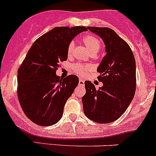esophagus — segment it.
Wrapping results in <instances>:
<instances>
[{"label": "esophagus", "mask_w": 156, "mask_h": 156, "mask_svg": "<svg viewBox=\"0 0 156 156\" xmlns=\"http://www.w3.org/2000/svg\"><path fill=\"white\" fill-rule=\"evenodd\" d=\"M79 85L80 86H83L84 85V80H79Z\"/></svg>", "instance_id": "esophagus-1"}]
</instances>
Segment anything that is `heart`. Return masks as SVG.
I'll list each match as a JSON object with an SVG mask.
<instances>
[{
    "label": "heart",
    "mask_w": 156,
    "mask_h": 156,
    "mask_svg": "<svg viewBox=\"0 0 156 156\" xmlns=\"http://www.w3.org/2000/svg\"><path fill=\"white\" fill-rule=\"evenodd\" d=\"M83 43L85 45L89 52L93 55L98 53L101 47V42L98 38L92 35H85L82 38ZM74 49V42H70L67 46V55L70 56L73 52ZM90 69V67L87 65L76 63L73 66V70L75 73L80 76H84L88 71Z\"/></svg>",
    "instance_id": "1"
}]
</instances>
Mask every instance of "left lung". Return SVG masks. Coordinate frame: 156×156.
Wrapping results in <instances>:
<instances>
[{
  "mask_svg": "<svg viewBox=\"0 0 156 156\" xmlns=\"http://www.w3.org/2000/svg\"><path fill=\"white\" fill-rule=\"evenodd\" d=\"M87 28L102 38L107 54L98 68L102 87L96 90L90 81H85L83 112L94 122L108 124L118 120L133 100L136 88L135 56L128 44L114 30Z\"/></svg>",
  "mask_w": 156,
  "mask_h": 156,
  "instance_id": "left-lung-1",
  "label": "left lung"
}]
</instances>
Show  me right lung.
Listing matches in <instances>:
<instances>
[{
    "label": "right lung",
    "mask_w": 156,
    "mask_h": 156,
    "mask_svg": "<svg viewBox=\"0 0 156 156\" xmlns=\"http://www.w3.org/2000/svg\"><path fill=\"white\" fill-rule=\"evenodd\" d=\"M87 28L56 27L35 40L18 71L20 105L32 122L50 126L63 114L68 98L79 83L77 76L62 79L56 76L59 62L67 59V46Z\"/></svg>",
    "instance_id": "add662e5"
}]
</instances>
